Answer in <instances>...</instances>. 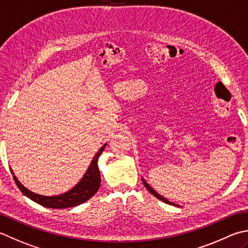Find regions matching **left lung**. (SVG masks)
Segmentation results:
<instances>
[{
    "label": "left lung",
    "instance_id": "1",
    "mask_svg": "<svg viewBox=\"0 0 248 248\" xmlns=\"http://www.w3.org/2000/svg\"><path fill=\"white\" fill-rule=\"evenodd\" d=\"M144 185H145V187H146L147 188V190L150 192V193H153V195L155 196V197H156V198H158L159 199V200H161L162 202H164V203H167V204H173V203L172 202H170V201H168L167 200V199H164V198H162L161 196H160V195H158V193L156 192V191H155L154 190V189L152 188V187H150L149 185H148V184L147 183H145L144 182Z\"/></svg>",
    "mask_w": 248,
    "mask_h": 248
}]
</instances>
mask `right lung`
Here are the masks:
<instances>
[{
	"mask_svg": "<svg viewBox=\"0 0 248 248\" xmlns=\"http://www.w3.org/2000/svg\"><path fill=\"white\" fill-rule=\"evenodd\" d=\"M105 146L106 144L103 145V146L100 148L99 152L96 153L88 170H87L85 176L81 178V181L77 184L74 188L71 189L70 191L63 193V195L55 197H45L36 195V193H33L30 190H28L27 188H24L21 184L18 182V179L14 176L15 183H16L17 187L20 189V191L24 196H27L28 198H30L32 201L36 202L40 205H43L45 207L66 208L79 205L81 203L89 200V199L99 190L101 184V175L98 168V159L102 152L104 150Z\"/></svg>",
	"mask_w": 248,
	"mask_h": 248,
	"instance_id": "add662e5",
	"label": "right lung"
}]
</instances>
